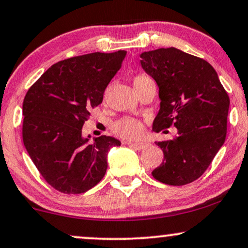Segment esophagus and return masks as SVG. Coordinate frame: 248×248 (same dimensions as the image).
I'll list each match as a JSON object with an SVG mask.
<instances>
[{
    "mask_svg": "<svg viewBox=\"0 0 248 248\" xmlns=\"http://www.w3.org/2000/svg\"><path fill=\"white\" fill-rule=\"evenodd\" d=\"M124 144H128L129 147H133L134 149H136V150H142V149H144L145 147H148V143H143V142H127L124 141Z\"/></svg>",
    "mask_w": 248,
    "mask_h": 248,
    "instance_id": "esophagus-1",
    "label": "esophagus"
}]
</instances>
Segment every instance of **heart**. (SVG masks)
I'll return each instance as SVG.
<instances>
[{
  "mask_svg": "<svg viewBox=\"0 0 248 248\" xmlns=\"http://www.w3.org/2000/svg\"><path fill=\"white\" fill-rule=\"evenodd\" d=\"M150 82H154L153 78L150 76L145 75V74H140V75H136L133 78V84L135 90H139L141 86ZM112 129L116 135L127 140L139 139L143 134V126L141 122L135 118H130V116H124V118L116 120L112 124Z\"/></svg>",
  "mask_w": 248,
  "mask_h": 248,
  "instance_id": "b5f03b06",
  "label": "heart"
}]
</instances>
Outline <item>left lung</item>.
I'll return each mask as SVG.
<instances>
[{
	"label": "left lung",
	"instance_id": "8db88e82",
	"mask_svg": "<svg viewBox=\"0 0 248 248\" xmlns=\"http://www.w3.org/2000/svg\"><path fill=\"white\" fill-rule=\"evenodd\" d=\"M142 68L159 88L160 109L155 132L174 126L173 140L156 142L163 163L153 177L171 186L195 181L224 144L230 98L216 70L198 56L170 47L141 54ZM168 132V130H164Z\"/></svg>",
	"mask_w": 248,
	"mask_h": 248
}]
</instances>
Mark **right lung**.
<instances>
[{"label":"right lung","mask_w":248,"mask_h":248,"mask_svg":"<svg viewBox=\"0 0 248 248\" xmlns=\"http://www.w3.org/2000/svg\"><path fill=\"white\" fill-rule=\"evenodd\" d=\"M126 50L90 53L53 64L26 92L23 101V142L44 180L63 194H82L105 175L107 154L120 141L111 136L82 137L92 108ZM90 137V136H89Z\"/></svg>","instance_id":"add662e5"}]
</instances>
